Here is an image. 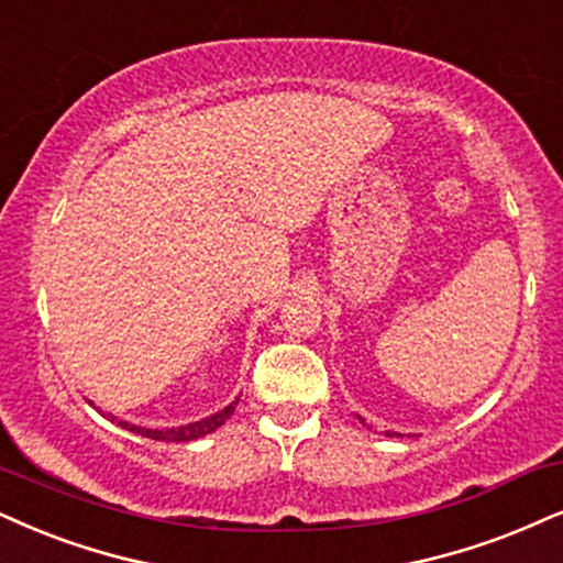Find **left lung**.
I'll return each mask as SVG.
<instances>
[{"label":"left lung","instance_id":"1","mask_svg":"<svg viewBox=\"0 0 563 563\" xmlns=\"http://www.w3.org/2000/svg\"><path fill=\"white\" fill-rule=\"evenodd\" d=\"M360 422H365V420H363V418H360ZM386 435H394V433H386ZM397 435H399V433H397Z\"/></svg>","mask_w":563,"mask_h":563}]
</instances>
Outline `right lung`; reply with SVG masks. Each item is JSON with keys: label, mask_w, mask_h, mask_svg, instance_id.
I'll use <instances>...</instances> for the list:
<instances>
[{"label": "right lung", "mask_w": 563, "mask_h": 563, "mask_svg": "<svg viewBox=\"0 0 563 563\" xmlns=\"http://www.w3.org/2000/svg\"><path fill=\"white\" fill-rule=\"evenodd\" d=\"M238 405V401H234ZM234 405H229L221 409V412L211 415V418L206 420H198V422H190V426H179V428H166V430H151V428H141V426H130V422L120 420V426L124 430H130V433H137V435H145V439H154V441H196L200 439V435H208L213 433L219 426H224V420L229 418V415L234 412ZM112 418V415H109ZM114 420V418H112Z\"/></svg>", "instance_id": "obj_1"}]
</instances>
